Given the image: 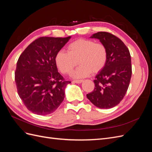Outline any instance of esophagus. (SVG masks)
I'll return each mask as SVG.
<instances>
[{"label":"esophagus","mask_w":152,"mask_h":152,"mask_svg":"<svg viewBox=\"0 0 152 152\" xmlns=\"http://www.w3.org/2000/svg\"><path fill=\"white\" fill-rule=\"evenodd\" d=\"M82 82H83V80H76L72 81V82H73V83H76V84H80Z\"/></svg>","instance_id":"1"}]
</instances>
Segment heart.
<instances>
[{
    "label": "heart",
    "instance_id": "1",
    "mask_svg": "<svg viewBox=\"0 0 152 152\" xmlns=\"http://www.w3.org/2000/svg\"><path fill=\"white\" fill-rule=\"evenodd\" d=\"M108 52L105 45L89 39H78L68 45L67 53L60 50L55 56V63L64 74L72 72L77 64L80 66L73 72L75 78H83L91 72L102 70L107 61Z\"/></svg>",
    "mask_w": 152,
    "mask_h": 152
}]
</instances>
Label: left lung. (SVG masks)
<instances>
[{
  "label": "left lung",
  "mask_w": 152,
  "mask_h": 152,
  "mask_svg": "<svg viewBox=\"0 0 152 152\" xmlns=\"http://www.w3.org/2000/svg\"><path fill=\"white\" fill-rule=\"evenodd\" d=\"M107 49L105 66L96 75L93 92L87 98L96 107L108 109L115 107L125 96L132 75L129 50L122 41L112 34L99 31L92 35Z\"/></svg>",
  "instance_id": "obj_1"
}]
</instances>
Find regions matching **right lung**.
Listing matches in <instances>:
<instances>
[{
	"label": "right lung",
	"instance_id": "1",
	"mask_svg": "<svg viewBox=\"0 0 152 152\" xmlns=\"http://www.w3.org/2000/svg\"><path fill=\"white\" fill-rule=\"evenodd\" d=\"M70 38L40 37L18 59L15 71L18 93L32 113L40 115L51 113L65 98V88L71 82L64 80L54 58Z\"/></svg>",
	"mask_w": 152,
	"mask_h": 152
}]
</instances>
